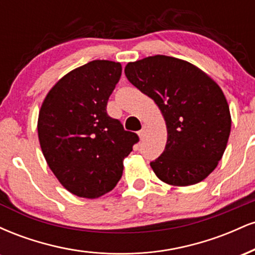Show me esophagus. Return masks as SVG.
Masks as SVG:
<instances>
[{
    "label": "esophagus",
    "mask_w": 255,
    "mask_h": 255,
    "mask_svg": "<svg viewBox=\"0 0 255 255\" xmlns=\"http://www.w3.org/2000/svg\"><path fill=\"white\" fill-rule=\"evenodd\" d=\"M145 133H146V127H145V126H142V128L139 130V133H137V134H139V137H140V139H141V140L144 139Z\"/></svg>",
    "instance_id": "esophagus-1"
}]
</instances>
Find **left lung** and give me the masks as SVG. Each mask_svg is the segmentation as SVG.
Instances as JSON below:
<instances>
[{
	"instance_id": "8db88e82",
	"label": "left lung",
	"mask_w": 255,
	"mask_h": 255,
	"mask_svg": "<svg viewBox=\"0 0 255 255\" xmlns=\"http://www.w3.org/2000/svg\"><path fill=\"white\" fill-rule=\"evenodd\" d=\"M125 74L164 116L165 150L150 163L157 177L191 186L209 176L230 135V110L221 87L194 64L164 55L129 62Z\"/></svg>"
}]
</instances>
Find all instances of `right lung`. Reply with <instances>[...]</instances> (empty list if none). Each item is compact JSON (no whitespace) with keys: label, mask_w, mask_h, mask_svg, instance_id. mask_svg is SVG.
Here are the masks:
<instances>
[{"label":"right lung","mask_w":255,"mask_h":255,"mask_svg":"<svg viewBox=\"0 0 255 255\" xmlns=\"http://www.w3.org/2000/svg\"><path fill=\"white\" fill-rule=\"evenodd\" d=\"M121 73L119 62L91 61L60 79L40 108L38 137L46 163L64 188L80 198L114 189L124 159L139 141L107 113Z\"/></svg>","instance_id":"add662e5"}]
</instances>
